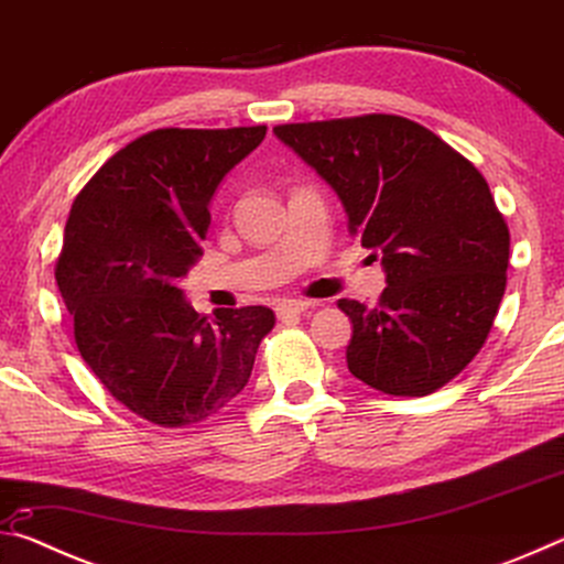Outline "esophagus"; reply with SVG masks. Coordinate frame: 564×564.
I'll list each match as a JSON object with an SVG mask.
<instances>
[{"mask_svg": "<svg viewBox=\"0 0 564 564\" xmlns=\"http://www.w3.org/2000/svg\"><path fill=\"white\" fill-rule=\"evenodd\" d=\"M308 301H281L279 305H275V313H279V318L285 321L291 316H301L303 311H308Z\"/></svg>", "mask_w": 564, "mask_h": 564, "instance_id": "34e87169", "label": "esophagus"}]
</instances>
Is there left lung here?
<instances>
[{
	"instance_id": "8db88e82",
	"label": "left lung",
	"mask_w": 564,
	"mask_h": 564,
	"mask_svg": "<svg viewBox=\"0 0 564 564\" xmlns=\"http://www.w3.org/2000/svg\"><path fill=\"white\" fill-rule=\"evenodd\" d=\"M273 131L336 188L350 236L383 253L388 289L376 308L338 301L352 321L350 373L403 398L451 383L488 340L508 285L510 231L488 181L395 113Z\"/></svg>"
}]
</instances>
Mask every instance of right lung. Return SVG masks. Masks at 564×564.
I'll list each match as a JSON object with an SVG mask.
<instances>
[{
    "instance_id": "1",
    "label": "right lung",
    "mask_w": 564,
    "mask_h": 564,
    "mask_svg": "<svg viewBox=\"0 0 564 564\" xmlns=\"http://www.w3.org/2000/svg\"><path fill=\"white\" fill-rule=\"evenodd\" d=\"M265 127L156 129L76 194L54 263L74 340L99 383L161 427L216 415L241 393L275 326L265 305L202 316L176 279L202 256L208 202Z\"/></svg>"
}]
</instances>
